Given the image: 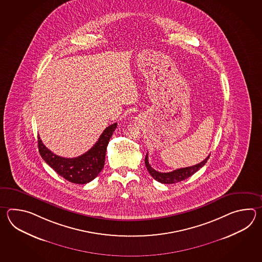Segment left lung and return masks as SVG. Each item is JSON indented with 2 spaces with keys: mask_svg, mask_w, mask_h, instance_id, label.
Instances as JSON below:
<instances>
[{
  "mask_svg": "<svg viewBox=\"0 0 262 262\" xmlns=\"http://www.w3.org/2000/svg\"><path fill=\"white\" fill-rule=\"evenodd\" d=\"M209 157L210 156L206 157V159H204L203 161L196 164L195 166H192V167H182V168L175 169L170 172H159L150 167V165L149 164V159H148V154H147L145 157V166L147 167L150 176L157 182H159L161 184H175V183L182 182L185 179L189 178L190 176H192L194 173L196 172L200 168L206 164Z\"/></svg>",
  "mask_w": 262,
  "mask_h": 262,
  "instance_id": "left-lung-1",
  "label": "left lung"
}]
</instances>
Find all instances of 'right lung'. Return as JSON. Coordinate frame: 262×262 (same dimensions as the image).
Masks as SVG:
<instances>
[{"instance_id": "obj_1", "label": "right lung", "mask_w": 262, "mask_h": 262, "mask_svg": "<svg viewBox=\"0 0 262 262\" xmlns=\"http://www.w3.org/2000/svg\"><path fill=\"white\" fill-rule=\"evenodd\" d=\"M116 127V123L107 126L101 134L96 143L88 151L74 158L56 156L43 144L38 136L40 156L50 167L68 182L78 184H87L97 177L103 169L106 147Z\"/></svg>"}]
</instances>
